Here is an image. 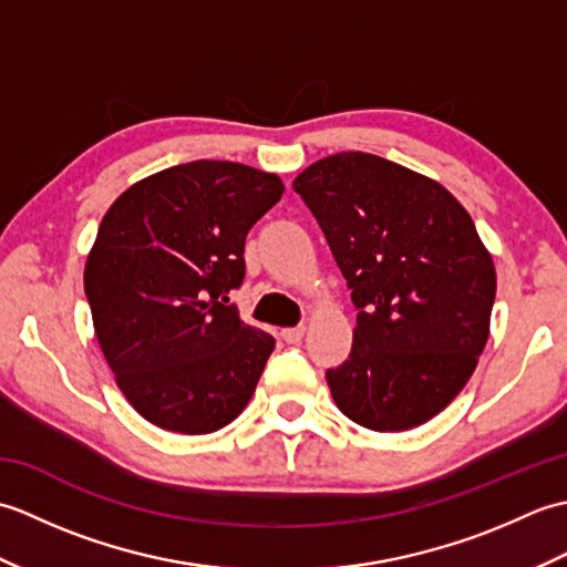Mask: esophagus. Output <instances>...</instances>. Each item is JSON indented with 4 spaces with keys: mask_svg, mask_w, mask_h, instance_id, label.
<instances>
[{
    "mask_svg": "<svg viewBox=\"0 0 567 567\" xmlns=\"http://www.w3.org/2000/svg\"><path fill=\"white\" fill-rule=\"evenodd\" d=\"M282 341L285 343H299L305 339V327H295V329H282Z\"/></svg>",
    "mask_w": 567,
    "mask_h": 567,
    "instance_id": "esophagus-1",
    "label": "esophagus"
}]
</instances>
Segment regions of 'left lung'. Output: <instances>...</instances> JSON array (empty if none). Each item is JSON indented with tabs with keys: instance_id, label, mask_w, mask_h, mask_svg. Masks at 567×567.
Returning a JSON list of instances; mask_svg holds the SVG:
<instances>
[{
	"instance_id": "1",
	"label": "left lung",
	"mask_w": 567,
	"mask_h": 567,
	"mask_svg": "<svg viewBox=\"0 0 567 567\" xmlns=\"http://www.w3.org/2000/svg\"><path fill=\"white\" fill-rule=\"evenodd\" d=\"M358 309L351 355L327 370L336 406L372 431H406L465 388L489 336L497 275L449 189L348 151L292 183Z\"/></svg>"
}]
</instances>
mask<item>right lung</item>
Returning <instances> with one entry per match:
<instances>
[{"mask_svg":"<svg viewBox=\"0 0 567 567\" xmlns=\"http://www.w3.org/2000/svg\"><path fill=\"white\" fill-rule=\"evenodd\" d=\"M282 179L195 161L141 179L100 224L84 268L94 333L118 390L151 424L212 433L244 412L275 348L228 302L250 226Z\"/></svg>","mask_w":567,"mask_h":567,"instance_id":"right-lung-1","label":"right lung"}]
</instances>
